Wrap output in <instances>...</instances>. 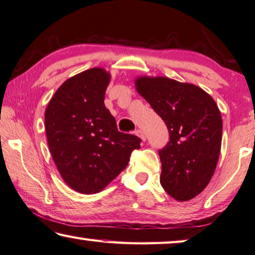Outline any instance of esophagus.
I'll list each match as a JSON object with an SVG mask.
<instances>
[{
	"mask_svg": "<svg viewBox=\"0 0 255 255\" xmlns=\"http://www.w3.org/2000/svg\"><path fill=\"white\" fill-rule=\"evenodd\" d=\"M135 135H137L140 137L141 140L142 141H145V134H144V132L142 131V130H139V128H137V130H135Z\"/></svg>",
	"mask_w": 255,
	"mask_h": 255,
	"instance_id": "obj_1",
	"label": "esophagus"
}]
</instances>
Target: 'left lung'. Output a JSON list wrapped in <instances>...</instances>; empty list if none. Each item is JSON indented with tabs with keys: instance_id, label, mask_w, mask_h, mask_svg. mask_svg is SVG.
<instances>
[{
	"instance_id": "8db88e82",
	"label": "left lung",
	"mask_w": 255,
	"mask_h": 255,
	"mask_svg": "<svg viewBox=\"0 0 255 255\" xmlns=\"http://www.w3.org/2000/svg\"><path fill=\"white\" fill-rule=\"evenodd\" d=\"M135 88L169 132L168 143L158 151L161 186L177 201L197 197L209 184L222 148L216 102L200 87L166 77H139Z\"/></svg>"
}]
</instances>
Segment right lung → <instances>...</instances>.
<instances>
[{
    "label": "right lung",
    "instance_id": "obj_1",
    "mask_svg": "<svg viewBox=\"0 0 255 255\" xmlns=\"http://www.w3.org/2000/svg\"><path fill=\"white\" fill-rule=\"evenodd\" d=\"M111 74L93 68L62 83L45 112L49 151L63 181L82 194L98 193L128 166L136 135L118 130L104 99Z\"/></svg>",
    "mask_w": 255,
    "mask_h": 255
}]
</instances>
